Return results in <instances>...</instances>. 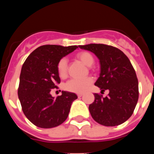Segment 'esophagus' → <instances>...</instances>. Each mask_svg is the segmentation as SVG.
Returning <instances> with one entry per match:
<instances>
[{
  "instance_id": "1",
  "label": "esophagus",
  "mask_w": 154,
  "mask_h": 154,
  "mask_svg": "<svg viewBox=\"0 0 154 154\" xmlns=\"http://www.w3.org/2000/svg\"><path fill=\"white\" fill-rule=\"evenodd\" d=\"M83 95V94H82V93H79V94H77V96H78L79 97H82V96Z\"/></svg>"
}]
</instances>
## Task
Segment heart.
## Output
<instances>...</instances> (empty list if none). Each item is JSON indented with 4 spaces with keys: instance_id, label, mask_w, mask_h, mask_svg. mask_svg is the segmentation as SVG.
<instances>
[{
    "instance_id": "1",
    "label": "heart",
    "mask_w": 154,
    "mask_h": 154,
    "mask_svg": "<svg viewBox=\"0 0 154 154\" xmlns=\"http://www.w3.org/2000/svg\"><path fill=\"white\" fill-rule=\"evenodd\" d=\"M77 58L85 66L90 67L93 65L94 62V57L91 53L88 51H82L77 54ZM57 73L60 77L65 78L67 76L68 73V61L66 59H61L58 62L57 66ZM92 80L90 77H86L85 79H71L66 83L65 88L67 91L75 93H83L86 91L88 88L91 86Z\"/></svg>"
}]
</instances>
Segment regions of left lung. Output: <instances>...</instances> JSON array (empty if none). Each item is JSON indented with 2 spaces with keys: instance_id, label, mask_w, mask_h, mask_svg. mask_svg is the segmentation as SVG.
<instances>
[{
  "instance_id": "left-lung-1",
  "label": "left lung",
  "mask_w": 154,
  "mask_h": 154,
  "mask_svg": "<svg viewBox=\"0 0 154 154\" xmlns=\"http://www.w3.org/2000/svg\"><path fill=\"white\" fill-rule=\"evenodd\" d=\"M91 51L100 63V74L94 85L101 91L109 90L107 97L94 93L88 109L100 125L114 127L125 122L133 114L139 99V83L128 57L117 48L103 44L79 45Z\"/></svg>"
}]
</instances>
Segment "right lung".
<instances>
[{
  "instance_id": "right-lung-1",
  "label": "right lung",
  "mask_w": 154,
  "mask_h": 154,
  "mask_svg": "<svg viewBox=\"0 0 154 154\" xmlns=\"http://www.w3.org/2000/svg\"><path fill=\"white\" fill-rule=\"evenodd\" d=\"M76 45H43L32 51L21 68L18 95L23 112L34 125L52 128L63 124L69 114L71 103L77 98L73 92L63 91L53 97L51 91L60 83L58 62L73 52Z\"/></svg>"
}]
</instances>
